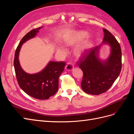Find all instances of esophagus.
I'll list each match as a JSON object with an SVG mask.
<instances>
[{
  "label": "esophagus",
  "instance_id": "esophagus-1",
  "mask_svg": "<svg viewBox=\"0 0 134 134\" xmlns=\"http://www.w3.org/2000/svg\"><path fill=\"white\" fill-rule=\"evenodd\" d=\"M73 68H74V65L71 63H68L66 64V65L65 66L66 70H67L68 71L72 70V69H73Z\"/></svg>",
  "mask_w": 134,
  "mask_h": 134
}]
</instances>
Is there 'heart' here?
I'll list each match as a JSON object with an SVG mask.
<instances>
[{
	"instance_id": "b5f03b06",
	"label": "heart",
	"mask_w": 134,
	"mask_h": 134,
	"mask_svg": "<svg viewBox=\"0 0 134 134\" xmlns=\"http://www.w3.org/2000/svg\"><path fill=\"white\" fill-rule=\"evenodd\" d=\"M86 36V34L83 32H78V33H76L74 36V37L71 38V40L69 41V43L71 44H73L76 42H78L80 41ZM87 49V44L86 43H82L78 44L75 48V53L77 55H81L82 53L86 51ZM58 52H60V53H65V50L64 48L62 47H59L57 49Z\"/></svg>"
}]
</instances>
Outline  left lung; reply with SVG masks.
I'll return each instance as SVG.
<instances>
[{
  "label": "left lung",
  "instance_id": "left-lung-1",
  "mask_svg": "<svg viewBox=\"0 0 134 134\" xmlns=\"http://www.w3.org/2000/svg\"><path fill=\"white\" fill-rule=\"evenodd\" d=\"M103 43L111 47L110 55L106 60L99 58L101 44L85 51L77 63L82 70L83 77L81 87L84 92L92 95H99L109 90L117 77L122 67V53L119 43L110 32L103 29Z\"/></svg>",
  "mask_w": 134,
  "mask_h": 134
}]
</instances>
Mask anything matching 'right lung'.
Segmentation results:
<instances>
[{
	"instance_id": "1",
	"label": "right lung",
	"mask_w": 134,
	"mask_h": 134,
	"mask_svg": "<svg viewBox=\"0 0 134 134\" xmlns=\"http://www.w3.org/2000/svg\"><path fill=\"white\" fill-rule=\"evenodd\" d=\"M42 27L32 30L24 36L15 50L14 59L16 78L20 88L28 95L41 100L47 99L57 92L59 77L65 66L64 62H50L41 71L32 74L22 69L18 59L21 46L28 40L35 37Z\"/></svg>"
}]
</instances>
